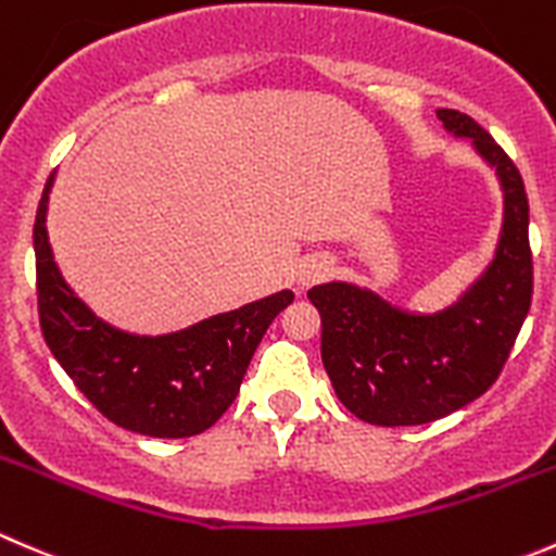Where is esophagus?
Segmentation results:
<instances>
[{"instance_id": "34e87169", "label": "esophagus", "mask_w": 556, "mask_h": 556, "mask_svg": "<svg viewBox=\"0 0 556 556\" xmlns=\"http://www.w3.org/2000/svg\"><path fill=\"white\" fill-rule=\"evenodd\" d=\"M326 274H328V263L326 261H312L309 266L301 268L299 282L301 285H312V282H317V279L326 277Z\"/></svg>"}]
</instances>
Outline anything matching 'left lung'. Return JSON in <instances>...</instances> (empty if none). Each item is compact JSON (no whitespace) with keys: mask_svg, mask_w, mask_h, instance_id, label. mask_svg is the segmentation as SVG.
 Masks as SVG:
<instances>
[{"mask_svg":"<svg viewBox=\"0 0 556 556\" xmlns=\"http://www.w3.org/2000/svg\"><path fill=\"white\" fill-rule=\"evenodd\" d=\"M438 118L497 170L503 233L483 277L438 315H413L348 282L315 285L320 355L339 402L375 427H418L486 393L503 371L532 301L530 203L514 160L467 113Z\"/></svg>","mask_w":556,"mask_h":556,"instance_id":"1","label":"left lung"}]
</instances>
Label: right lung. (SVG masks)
<instances>
[{"mask_svg": "<svg viewBox=\"0 0 556 556\" xmlns=\"http://www.w3.org/2000/svg\"><path fill=\"white\" fill-rule=\"evenodd\" d=\"M48 176L35 217L40 328L53 358L108 421L147 438H192L233 404L255 348L293 304L282 290L165 337H135L94 315L59 274L48 244Z\"/></svg>", "mask_w": 556, "mask_h": 556, "instance_id": "add662e5", "label": "right lung"}]
</instances>
